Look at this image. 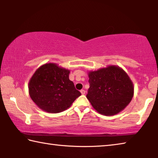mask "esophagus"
Instances as JSON below:
<instances>
[{
	"instance_id": "1",
	"label": "esophagus",
	"mask_w": 158,
	"mask_h": 158,
	"mask_svg": "<svg viewBox=\"0 0 158 158\" xmlns=\"http://www.w3.org/2000/svg\"><path fill=\"white\" fill-rule=\"evenodd\" d=\"M80 92H81V94H82V95H84V94H85V90H84V89H82V90H81V91H80Z\"/></svg>"
}]
</instances>
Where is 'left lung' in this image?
Returning a JSON list of instances; mask_svg holds the SVG:
<instances>
[{"instance_id":"obj_1","label":"left lung","mask_w":158,"mask_h":158,"mask_svg":"<svg viewBox=\"0 0 158 158\" xmlns=\"http://www.w3.org/2000/svg\"><path fill=\"white\" fill-rule=\"evenodd\" d=\"M90 88L86 98L95 110L103 116H114L129 105L134 85L126 72L118 65H108L88 73Z\"/></svg>"}]
</instances>
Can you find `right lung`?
I'll use <instances>...</instances> for the list:
<instances>
[{
	"label": "right lung",
	"instance_id": "1",
	"mask_svg": "<svg viewBox=\"0 0 158 158\" xmlns=\"http://www.w3.org/2000/svg\"><path fill=\"white\" fill-rule=\"evenodd\" d=\"M70 70L54 63L37 68L28 82V93L34 103L47 113L57 114L70 107L81 95L69 79Z\"/></svg>",
	"mask_w": 158,
	"mask_h": 158
}]
</instances>
